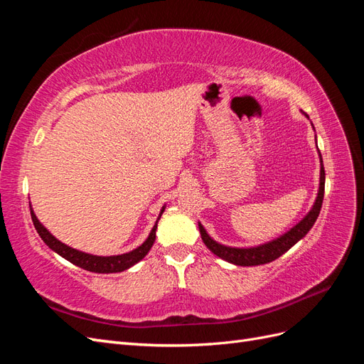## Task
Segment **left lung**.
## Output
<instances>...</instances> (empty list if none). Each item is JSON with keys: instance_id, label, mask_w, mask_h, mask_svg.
<instances>
[{"instance_id": "8db88e82", "label": "left lung", "mask_w": 364, "mask_h": 364, "mask_svg": "<svg viewBox=\"0 0 364 364\" xmlns=\"http://www.w3.org/2000/svg\"><path fill=\"white\" fill-rule=\"evenodd\" d=\"M308 118V115L305 114ZM318 156H321V151H318ZM323 193H325V170H323V161L321 156V183H318V193L316 197V202L313 208L308 213L299 223L293 226L289 232H285L277 240H272L269 243H264L255 247H230L217 243L215 240L208 235L205 228L199 223V230L205 246L211 250L214 255L220 257L222 259L232 262L235 266H259V264H267L272 262L277 258H279L282 253L287 252L290 247H293L297 241L302 240L308 230H310L314 225V222L321 213L322 202H323Z\"/></svg>"}]
</instances>
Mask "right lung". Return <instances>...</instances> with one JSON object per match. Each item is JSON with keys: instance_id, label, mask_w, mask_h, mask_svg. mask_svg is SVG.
<instances>
[{"instance_id": "obj_1", "label": "right lung", "mask_w": 364, "mask_h": 364, "mask_svg": "<svg viewBox=\"0 0 364 364\" xmlns=\"http://www.w3.org/2000/svg\"><path fill=\"white\" fill-rule=\"evenodd\" d=\"M164 209H165V206H162L156 223H155V226H153V229L150 230V234H149V237H147L144 243H142L139 247H136L135 250L123 253V255H114V257H97V255H91V253H85V252H80V250L73 249L67 245H63L62 241H59L56 237L51 235L48 232V229L39 222L31 208H30V213H31L33 225H35L39 237L43 240V243H46L51 250L59 253L62 258L68 259L70 262L75 264V266H79V267H82L87 272L117 273V272H123V270H127L132 266H135L138 261H141L142 258L147 255L149 250L153 246V243H155L158 222H159V218L164 213Z\"/></svg>"}]
</instances>
